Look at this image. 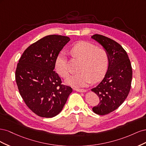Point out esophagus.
<instances>
[{
	"mask_svg": "<svg viewBox=\"0 0 146 146\" xmlns=\"http://www.w3.org/2000/svg\"><path fill=\"white\" fill-rule=\"evenodd\" d=\"M74 90L76 91H78V92H86V90L81 89V88H74Z\"/></svg>",
	"mask_w": 146,
	"mask_h": 146,
	"instance_id": "34e87169",
	"label": "esophagus"
}]
</instances>
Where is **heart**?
I'll return each mask as SVG.
<instances>
[{
  "mask_svg": "<svg viewBox=\"0 0 146 146\" xmlns=\"http://www.w3.org/2000/svg\"><path fill=\"white\" fill-rule=\"evenodd\" d=\"M74 58L82 61L80 71L72 75L66 80L68 85L73 86H84L92 81L98 82L105 76L109 65V55L104 48H98L94 44L80 41L76 44L69 50ZM55 69L61 77L69 76L67 60L62 53L57 56L55 60Z\"/></svg>",
  "mask_w": 146,
  "mask_h": 146,
  "instance_id": "obj_1",
  "label": "heart"
}]
</instances>
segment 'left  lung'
<instances>
[{
    "instance_id": "1",
    "label": "left lung",
    "mask_w": 146,
    "mask_h": 146,
    "mask_svg": "<svg viewBox=\"0 0 146 146\" xmlns=\"http://www.w3.org/2000/svg\"><path fill=\"white\" fill-rule=\"evenodd\" d=\"M91 38L102 46L109 55L105 77L91 90L100 99L92 111L99 115H105L116 110L127 98L131 88L132 68L126 51L119 43L98 34Z\"/></svg>"
}]
</instances>
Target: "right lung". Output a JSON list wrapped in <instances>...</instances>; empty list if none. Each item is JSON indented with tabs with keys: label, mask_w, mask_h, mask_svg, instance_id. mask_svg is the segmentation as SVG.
Instances as JSON below:
<instances>
[{
	"label": "right lung",
	"mask_w": 146,
	"mask_h": 146,
	"mask_svg": "<svg viewBox=\"0 0 146 146\" xmlns=\"http://www.w3.org/2000/svg\"><path fill=\"white\" fill-rule=\"evenodd\" d=\"M69 41L68 36L48 35L26 48L17 63L15 78L19 93L39 116L50 118L58 114L72 91L61 84L54 70L57 56Z\"/></svg>",
	"instance_id": "obj_1"
}]
</instances>
